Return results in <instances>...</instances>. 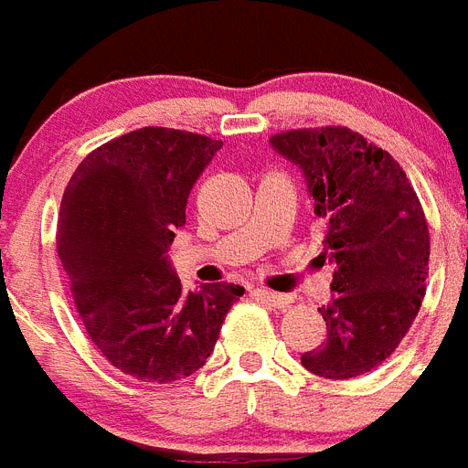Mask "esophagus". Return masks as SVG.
Listing matches in <instances>:
<instances>
[{"mask_svg":"<svg viewBox=\"0 0 468 468\" xmlns=\"http://www.w3.org/2000/svg\"><path fill=\"white\" fill-rule=\"evenodd\" d=\"M256 297L261 302H265L268 306H275V309H285V306L292 304V297H287V294H280V292H272V290H256Z\"/></svg>","mask_w":468,"mask_h":468,"instance_id":"34e87169","label":"esophagus"}]
</instances>
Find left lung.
Wrapping results in <instances>:
<instances>
[{
  "label": "left lung",
  "mask_w": 468,
  "mask_h": 468,
  "mask_svg": "<svg viewBox=\"0 0 468 468\" xmlns=\"http://www.w3.org/2000/svg\"><path fill=\"white\" fill-rule=\"evenodd\" d=\"M272 147L304 171L334 299L319 306L326 338L302 355L312 375L353 379L391 357L425 297L430 231L394 156L343 125L275 133Z\"/></svg>",
  "instance_id": "obj_1"
}]
</instances>
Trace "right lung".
Instances as JSON below:
<instances>
[{"label":"right lung","instance_id":"obj_1","mask_svg":"<svg viewBox=\"0 0 468 468\" xmlns=\"http://www.w3.org/2000/svg\"><path fill=\"white\" fill-rule=\"evenodd\" d=\"M222 142L140 128L84 156L58 222L74 309L93 347L122 375L169 384L203 367L244 287L186 292L166 253L197 176Z\"/></svg>","mask_w":468,"mask_h":468}]
</instances>
